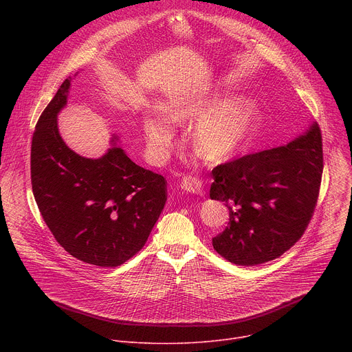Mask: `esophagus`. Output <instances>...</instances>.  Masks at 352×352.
Wrapping results in <instances>:
<instances>
[{
  "mask_svg": "<svg viewBox=\"0 0 352 352\" xmlns=\"http://www.w3.org/2000/svg\"><path fill=\"white\" fill-rule=\"evenodd\" d=\"M181 188L193 195H202V182L199 181V178H195L190 175L182 177Z\"/></svg>",
  "mask_w": 352,
  "mask_h": 352,
  "instance_id": "34e87169",
  "label": "esophagus"
}]
</instances>
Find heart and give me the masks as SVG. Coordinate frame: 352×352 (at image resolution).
I'll use <instances>...</instances> for the list:
<instances>
[{
    "instance_id": "heart-1",
    "label": "heart",
    "mask_w": 352,
    "mask_h": 352,
    "mask_svg": "<svg viewBox=\"0 0 352 352\" xmlns=\"http://www.w3.org/2000/svg\"><path fill=\"white\" fill-rule=\"evenodd\" d=\"M167 116L175 122L199 117L190 131V142L208 162L220 163L239 153L249 143L259 121V109L248 98L230 102L220 96H186L167 106ZM143 129L153 159L163 160L175 136L174 125L155 116L144 120Z\"/></svg>"
}]
</instances>
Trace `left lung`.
Masks as SVG:
<instances>
[{"instance_id":"obj_1","label":"left lung","mask_w":352,"mask_h":352,"mask_svg":"<svg viewBox=\"0 0 352 352\" xmlns=\"http://www.w3.org/2000/svg\"><path fill=\"white\" fill-rule=\"evenodd\" d=\"M323 173L322 133L316 122L285 146L217 166L210 197L230 210L213 248L231 263L255 266L281 256L305 232Z\"/></svg>"}]
</instances>
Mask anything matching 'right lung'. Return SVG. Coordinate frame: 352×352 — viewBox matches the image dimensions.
<instances>
[{
	"instance_id": "1",
	"label": "right lung",
	"mask_w": 352,
	"mask_h": 352,
	"mask_svg": "<svg viewBox=\"0 0 352 352\" xmlns=\"http://www.w3.org/2000/svg\"><path fill=\"white\" fill-rule=\"evenodd\" d=\"M71 78L41 113L32 139V189L57 242L74 258L117 267L136 255L167 200V181L135 164L116 144L100 159L71 150L58 132Z\"/></svg>"
}]
</instances>
